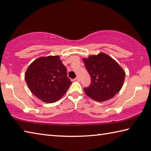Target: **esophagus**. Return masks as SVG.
Masks as SVG:
<instances>
[{
    "instance_id": "1",
    "label": "esophagus",
    "mask_w": 151,
    "mask_h": 151,
    "mask_svg": "<svg viewBox=\"0 0 151 151\" xmlns=\"http://www.w3.org/2000/svg\"><path fill=\"white\" fill-rule=\"evenodd\" d=\"M79 78H78V77H77V78L75 79V81H79Z\"/></svg>"
}]
</instances>
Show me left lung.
<instances>
[{
	"instance_id": "1",
	"label": "left lung",
	"mask_w": 151,
	"mask_h": 151,
	"mask_svg": "<svg viewBox=\"0 0 151 151\" xmlns=\"http://www.w3.org/2000/svg\"><path fill=\"white\" fill-rule=\"evenodd\" d=\"M91 84L84 88L85 93L94 101L103 102L119 92L125 79V72L117 62L108 54L101 52L83 58Z\"/></svg>"
}]
</instances>
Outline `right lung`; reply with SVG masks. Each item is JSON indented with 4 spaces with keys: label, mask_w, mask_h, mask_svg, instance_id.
Listing matches in <instances>:
<instances>
[{
    "label": "right lung",
    "mask_w": 151,
    "mask_h": 151,
    "mask_svg": "<svg viewBox=\"0 0 151 151\" xmlns=\"http://www.w3.org/2000/svg\"><path fill=\"white\" fill-rule=\"evenodd\" d=\"M25 79L31 92L47 103L60 99L72 83L59 56L36 59L27 68Z\"/></svg>",
    "instance_id": "obj_1"
}]
</instances>
